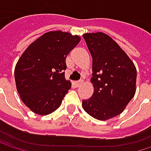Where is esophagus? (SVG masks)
<instances>
[{"instance_id": "34e87169", "label": "esophagus", "mask_w": 151, "mask_h": 151, "mask_svg": "<svg viewBox=\"0 0 151 151\" xmlns=\"http://www.w3.org/2000/svg\"><path fill=\"white\" fill-rule=\"evenodd\" d=\"M82 83H83V80H78V81H75L74 82V85H75L77 87H78Z\"/></svg>"}]
</instances>
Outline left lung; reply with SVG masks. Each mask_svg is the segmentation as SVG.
<instances>
[{"label":"left lung","instance_id":"8db88e82","mask_svg":"<svg viewBox=\"0 0 151 151\" xmlns=\"http://www.w3.org/2000/svg\"><path fill=\"white\" fill-rule=\"evenodd\" d=\"M83 37L93 58L94 92L90 99L82 101V106L92 117L106 121L122 113L134 97L136 66L108 35L86 33Z\"/></svg>","mask_w":151,"mask_h":151}]
</instances>
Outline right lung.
Instances as JSON below:
<instances>
[{"label": "right lung", "instance_id": "obj_1", "mask_svg": "<svg viewBox=\"0 0 151 151\" xmlns=\"http://www.w3.org/2000/svg\"><path fill=\"white\" fill-rule=\"evenodd\" d=\"M80 41L68 32L50 31L22 54L15 68L17 92L32 112L46 115L59 107L72 83L65 78V59Z\"/></svg>", "mask_w": 151, "mask_h": 151}]
</instances>
